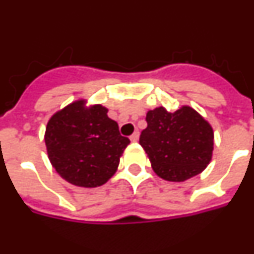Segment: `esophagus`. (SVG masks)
<instances>
[{
  "instance_id": "1",
  "label": "esophagus",
  "mask_w": 254,
  "mask_h": 254,
  "mask_svg": "<svg viewBox=\"0 0 254 254\" xmlns=\"http://www.w3.org/2000/svg\"><path fill=\"white\" fill-rule=\"evenodd\" d=\"M138 137H140V133H138L137 131L134 132V133L131 134V137H129V140L132 141V142H136V141H138Z\"/></svg>"
}]
</instances>
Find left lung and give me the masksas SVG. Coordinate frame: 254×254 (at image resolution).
<instances>
[{
    "mask_svg": "<svg viewBox=\"0 0 254 254\" xmlns=\"http://www.w3.org/2000/svg\"><path fill=\"white\" fill-rule=\"evenodd\" d=\"M146 122L140 145L160 178L185 182L205 170L212 158L214 131L193 108L185 105L174 113L155 108L147 112Z\"/></svg>",
    "mask_w": 254,
    "mask_h": 254,
    "instance_id": "8db88e82",
    "label": "left lung"
}]
</instances>
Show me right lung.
<instances>
[{
    "label": "right lung",
    "instance_id": "obj_1",
    "mask_svg": "<svg viewBox=\"0 0 254 254\" xmlns=\"http://www.w3.org/2000/svg\"><path fill=\"white\" fill-rule=\"evenodd\" d=\"M100 104L86 107L76 100L51 117L47 123V152L64 181L77 187L94 188L107 183L120 165L129 143L116 121Z\"/></svg>",
    "mask_w": 254,
    "mask_h": 254
}]
</instances>
